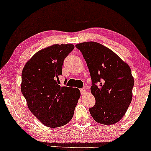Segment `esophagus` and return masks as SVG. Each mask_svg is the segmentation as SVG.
Here are the masks:
<instances>
[{"instance_id":"obj_1","label":"esophagus","mask_w":151,"mask_h":151,"mask_svg":"<svg viewBox=\"0 0 151 151\" xmlns=\"http://www.w3.org/2000/svg\"><path fill=\"white\" fill-rule=\"evenodd\" d=\"M80 93H81L82 95H85L87 93V91H86L85 88H83V89H80Z\"/></svg>"}]
</instances>
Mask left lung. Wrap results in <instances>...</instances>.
<instances>
[{
	"label": "left lung",
	"instance_id": "left-lung-1",
	"mask_svg": "<svg viewBox=\"0 0 151 151\" xmlns=\"http://www.w3.org/2000/svg\"><path fill=\"white\" fill-rule=\"evenodd\" d=\"M76 47L87 62L95 97L90 114L96 122L114 124L126 114L132 99L134 78L128 64L99 43L83 42Z\"/></svg>",
	"mask_w": 151,
	"mask_h": 151
}]
</instances>
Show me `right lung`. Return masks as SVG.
I'll return each mask as SVG.
<instances>
[{"label": "right lung", "instance_id": "add662e5", "mask_svg": "<svg viewBox=\"0 0 151 151\" xmlns=\"http://www.w3.org/2000/svg\"><path fill=\"white\" fill-rule=\"evenodd\" d=\"M73 48L71 44L47 47L36 52L23 69L21 92L31 112L48 128L67 124L80 96L77 88L58 83L64 59Z\"/></svg>", "mask_w": 151, "mask_h": 151}]
</instances>
